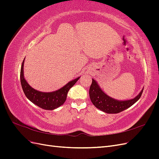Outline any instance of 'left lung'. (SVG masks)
Here are the masks:
<instances>
[{
	"mask_svg": "<svg viewBox=\"0 0 159 159\" xmlns=\"http://www.w3.org/2000/svg\"><path fill=\"white\" fill-rule=\"evenodd\" d=\"M143 89L137 97L127 101H118L105 94L101 89L95 80H92L89 88V97L91 102L98 109L107 113H118L133 105L141 98Z\"/></svg>",
	"mask_w": 159,
	"mask_h": 159,
	"instance_id": "1",
	"label": "left lung"
}]
</instances>
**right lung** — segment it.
<instances>
[{
	"instance_id": "right-lung-1",
	"label": "right lung",
	"mask_w": 159,
	"mask_h": 159,
	"mask_svg": "<svg viewBox=\"0 0 159 159\" xmlns=\"http://www.w3.org/2000/svg\"><path fill=\"white\" fill-rule=\"evenodd\" d=\"M24 61L25 60L22 61L20 70V82L23 91L26 98L37 106L46 110H53L63 105L66 102L67 94L69 90L73 87L80 78L70 81L63 88L54 92H41L32 88L30 85H28L24 78Z\"/></svg>"
}]
</instances>
